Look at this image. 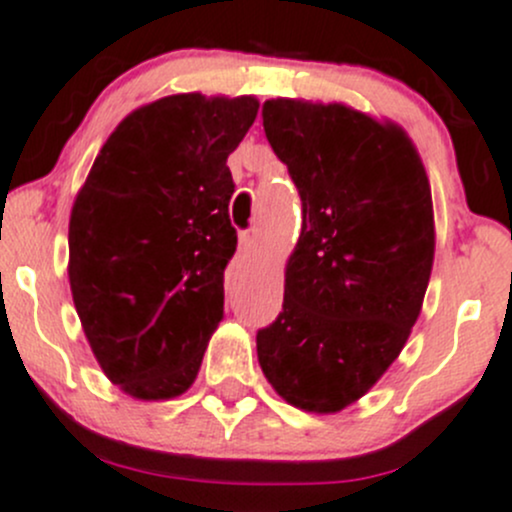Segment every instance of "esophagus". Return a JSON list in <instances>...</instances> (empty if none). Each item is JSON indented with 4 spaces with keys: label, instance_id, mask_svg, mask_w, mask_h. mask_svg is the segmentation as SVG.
Masks as SVG:
<instances>
[{
    "label": "esophagus",
    "instance_id": "obj_1",
    "mask_svg": "<svg viewBox=\"0 0 512 512\" xmlns=\"http://www.w3.org/2000/svg\"><path fill=\"white\" fill-rule=\"evenodd\" d=\"M252 250H255V235H252V232H242V235H240V255L250 257Z\"/></svg>",
    "mask_w": 512,
    "mask_h": 512
}]
</instances>
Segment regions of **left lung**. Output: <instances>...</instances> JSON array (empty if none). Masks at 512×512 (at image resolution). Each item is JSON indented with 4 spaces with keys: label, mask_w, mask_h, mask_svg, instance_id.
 <instances>
[{
    "label": "left lung",
    "mask_w": 512,
    "mask_h": 512,
    "mask_svg": "<svg viewBox=\"0 0 512 512\" xmlns=\"http://www.w3.org/2000/svg\"><path fill=\"white\" fill-rule=\"evenodd\" d=\"M262 126L299 190L302 232L257 359L287 404L337 414L394 364L421 312L431 185L404 128L344 103L272 98Z\"/></svg>",
    "instance_id": "8db88e82"
}]
</instances>
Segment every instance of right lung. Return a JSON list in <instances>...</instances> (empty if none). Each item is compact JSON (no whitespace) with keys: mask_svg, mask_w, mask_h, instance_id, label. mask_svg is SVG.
<instances>
[{"mask_svg":"<svg viewBox=\"0 0 512 512\" xmlns=\"http://www.w3.org/2000/svg\"><path fill=\"white\" fill-rule=\"evenodd\" d=\"M255 96L175 94L128 113L98 153L69 220V282L103 374L128 396L190 389L223 319L235 255L227 156Z\"/></svg>","mask_w":512,"mask_h":512,"instance_id":"obj_1","label":"right lung"}]
</instances>
